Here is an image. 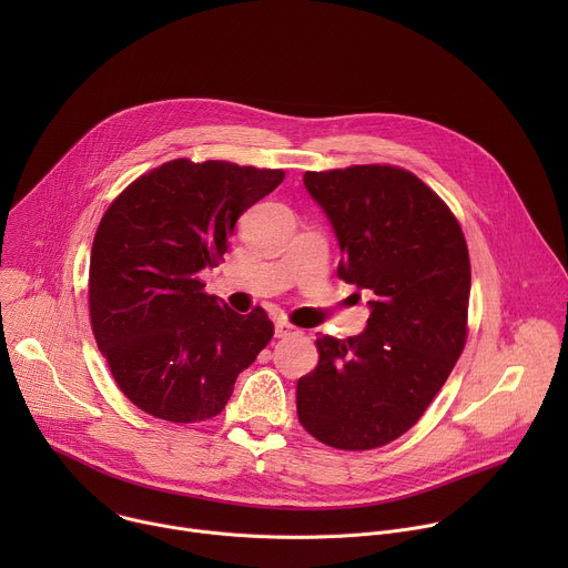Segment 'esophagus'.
Listing matches in <instances>:
<instances>
[{
  "mask_svg": "<svg viewBox=\"0 0 568 568\" xmlns=\"http://www.w3.org/2000/svg\"><path fill=\"white\" fill-rule=\"evenodd\" d=\"M298 331L294 328V326H290L287 321H276V326H274V335L278 337V339H287V337H294Z\"/></svg>",
  "mask_w": 568,
  "mask_h": 568,
  "instance_id": "obj_1",
  "label": "esophagus"
}]
</instances>
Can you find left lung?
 <instances>
[{
    "label": "left lung",
    "instance_id": "left-lung-1",
    "mask_svg": "<svg viewBox=\"0 0 568 568\" xmlns=\"http://www.w3.org/2000/svg\"><path fill=\"white\" fill-rule=\"evenodd\" d=\"M303 184L337 235L339 278L371 296V314L357 337H316L318 364L296 382V414L331 447H382L420 420L463 353L465 235L409 171L351 166L305 173Z\"/></svg>",
    "mask_w": 568,
    "mask_h": 568
}]
</instances>
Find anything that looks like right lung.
<instances>
[{"mask_svg": "<svg viewBox=\"0 0 568 568\" xmlns=\"http://www.w3.org/2000/svg\"><path fill=\"white\" fill-rule=\"evenodd\" d=\"M283 178L175 159L105 211L90 261L92 331L119 388L145 414L171 423L217 416L235 377L270 344L267 312H233L204 292L200 272L217 265L237 217Z\"/></svg>", "mask_w": 568, "mask_h": 568, "instance_id": "obj_1", "label": "right lung"}]
</instances>
